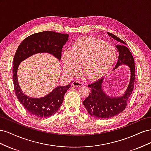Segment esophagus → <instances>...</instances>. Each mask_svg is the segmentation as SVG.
<instances>
[{
	"mask_svg": "<svg viewBox=\"0 0 151 151\" xmlns=\"http://www.w3.org/2000/svg\"><path fill=\"white\" fill-rule=\"evenodd\" d=\"M72 86L74 87H81L83 86V83H81V82L79 81H74L72 84Z\"/></svg>",
	"mask_w": 151,
	"mask_h": 151,
	"instance_id": "1",
	"label": "esophagus"
}]
</instances>
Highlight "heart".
I'll return each instance as SVG.
<instances>
[{"instance_id": "b5f03b06", "label": "heart", "mask_w": 151, "mask_h": 151, "mask_svg": "<svg viewBox=\"0 0 151 151\" xmlns=\"http://www.w3.org/2000/svg\"><path fill=\"white\" fill-rule=\"evenodd\" d=\"M116 52L113 45L98 38L85 36L72 44L70 52L62 55L63 69L72 76L79 72L82 65L84 75L90 80L98 79L104 76L113 65Z\"/></svg>"}]
</instances>
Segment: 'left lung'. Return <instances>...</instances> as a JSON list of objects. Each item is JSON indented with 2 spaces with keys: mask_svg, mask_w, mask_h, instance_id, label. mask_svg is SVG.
<instances>
[{
  "mask_svg": "<svg viewBox=\"0 0 151 151\" xmlns=\"http://www.w3.org/2000/svg\"><path fill=\"white\" fill-rule=\"evenodd\" d=\"M107 33L114 40L121 43L120 45H116L119 55L113 70L122 65H127L130 68V79L125 93L120 96L116 97L111 96L104 93L102 88L104 77L88 84V87L91 88V93L83 101V104L89 115L98 119L110 118L124 110L128 100L132 94L135 79L134 59L129 49L127 47V43L115 35L108 32Z\"/></svg>",
  "mask_w": 151,
  "mask_h": 151,
  "instance_id": "obj_1",
  "label": "left lung"
}]
</instances>
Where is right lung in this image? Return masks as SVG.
<instances>
[{
	"label": "right lung",
	"mask_w": 151,
	"mask_h": 151,
	"mask_svg": "<svg viewBox=\"0 0 151 151\" xmlns=\"http://www.w3.org/2000/svg\"><path fill=\"white\" fill-rule=\"evenodd\" d=\"M68 34L46 31L35 33L25 38L18 47L13 60V83L19 101L30 114L40 118L55 114L63 103V96L70 87L58 86L47 95L32 98L21 91L17 80V68L22 61L36 53H47L60 60L62 49L68 40Z\"/></svg>",
	"instance_id": "right-lung-1"
}]
</instances>
